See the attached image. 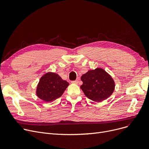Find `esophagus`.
I'll return each instance as SVG.
<instances>
[{
    "mask_svg": "<svg viewBox=\"0 0 149 149\" xmlns=\"http://www.w3.org/2000/svg\"><path fill=\"white\" fill-rule=\"evenodd\" d=\"M71 83H74V84H78V83H79V80H74V81H72Z\"/></svg>",
    "mask_w": 149,
    "mask_h": 149,
    "instance_id": "obj_1",
    "label": "esophagus"
}]
</instances>
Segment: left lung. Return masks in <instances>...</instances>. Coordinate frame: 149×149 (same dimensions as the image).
<instances>
[{
	"mask_svg": "<svg viewBox=\"0 0 149 149\" xmlns=\"http://www.w3.org/2000/svg\"><path fill=\"white\" fill-rule=\"evenodd\" d=\"M80 88L90 100L100 102L110 97L115 89L112 77L103 69L97 68L83 74Z\"/></svg>",
	"mask_w": 149,
	"mask_h": 149,
	"instance_id": "1",
	"label": "left lung"
}]
</instances>
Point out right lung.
Wrapping results in <instances>:
<instances>
[{"instance_id":"add662e5","label":"right lung","mask_w":149,"mask_h":149,"mask_svg":"<svg viewBox=\"0 0 149 149\" xmlns=\"http://www.w3.org/2000/svg\"><path fill=\"white\" fill-rule=\"evenodd\" d=\"M56 73L48 72L40 79L36 89L37 96L46 102H51L60 97L69 86Z\"/></svg>"}]
</instances>
